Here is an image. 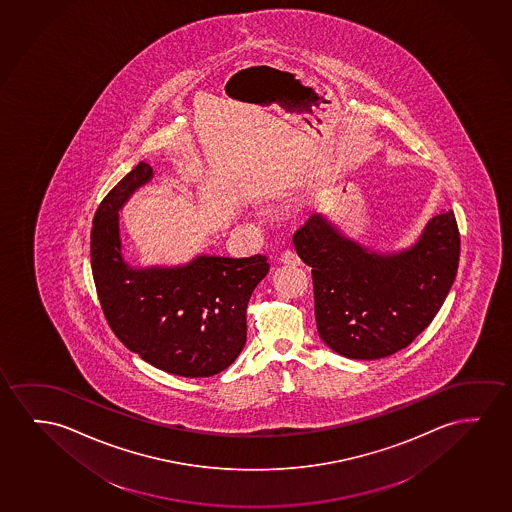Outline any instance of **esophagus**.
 Here are the masks:
<instances>
[{
  "label": "esophagus",
  "instance_id": "esophagus-1",
  "mask_svg": "<svg viewBox=\"0 0 512 512\" xmlns=\"http://www.w3.org/2000/svg\"><path fill=\"white\" fill-rule=\"evenodd\" d=\"M281 261L284 265H302V260L298 258V254L295 251H291V249H286V251L281 254Z\"/></svg>",
  "mask_w": 512,
  "mask_h": 512
}]
</instances>
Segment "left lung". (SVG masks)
Segmentation results:
<instances>
[{"label": "left lung", "instance_id": "left-lung-1", "mask_svg": "<svg viewBox=\"0 0 512 512\" xmlns=\"http://www.w3.org/2000/svg\"><path fill=\"white\" fill-rule=\"evenodd\" d=\"M293 244L312 267L319 337L353 360H379L409 346L437 316L460 260L453 210L433 216L402 251H372L323 214H312Z\"/></svg>", "mask_w": 512, "mask_h": 512}]
</instances>
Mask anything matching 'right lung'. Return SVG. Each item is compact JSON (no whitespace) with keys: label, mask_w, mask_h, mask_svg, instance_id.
Returning <instances> with one entry per match:
<instances>
[{"label":"right lung","mask_w":512,"mask_h":512,"mask_svg":"<svg viewBox=\"0 0 512 512\" xmlns=\"http://www.w3.org/2000/svg\"><path fill=\"white\" fill-rule=\"evenodd\" d=\"M151 179V166L140 161L94 214L91 268L101 309L117 339L152 367L180 377H210L244 349L247 303L270 265L261 254H200L177 267H131L123 254L119 212Z\"/></svg>","instance_id":"right-lung-1"}]
</instances>
